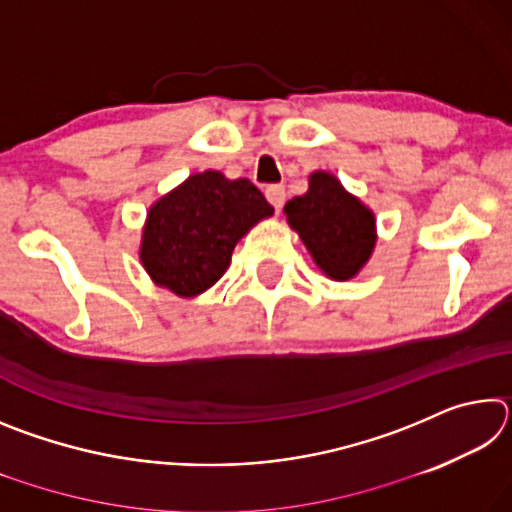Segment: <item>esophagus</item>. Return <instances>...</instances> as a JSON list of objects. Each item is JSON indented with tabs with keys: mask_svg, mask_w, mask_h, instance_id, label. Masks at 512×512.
<instances>
[{
	"mask_svg": "<svg viewBox=\"0 0 512 512\" xmlns=\"http://www.w3.org/2000/svg\"><path fill=\"white\" fill-rule=\"evenodd\" d=\"M266 198H268V203L275 207V210H280L284 201H287V192H284L282 185H268L266 187Z\"/></svg>",
	"mask_w": 512,
	"mask_h": 512,
	"instance_id": "34e87169",
	"label": "esophagus"
}]
</instances>
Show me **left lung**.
Masks as SVG:
<instances>
[{"instance_id": "1", "label": "left lung", "mask_w": 512, "mask_h": 512, "mask_svg": "<svg viewBox=\"0 0 512 512\" xmlns=\"http://www.w3.org/2000/svg\"><path fill=\"white\" fill-rule=\"evenodd\" d=\"M284 214L316 266L332 280L357 275L375 248V214L327 171L311 173L307 194L291 198Z\"/></svg>"}]
</instances>
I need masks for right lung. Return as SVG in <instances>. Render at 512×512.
Wrapping results in <instances>:
<instances>
[{
  "mask_svg": "<svg viewBox=\"0 0 512 512\" xmlns=\"http://www.w3.org/2000/svg\"><path fill=\"white\" fill-rule=\"evenodd\" d=\"M271 214L273 207L248 178L230 180L212 169L194 173L151 205L142 266L158 287L194 298L221 280L237 241Z\"/></svg>",
  "mask_w": 512,
  "mask_h": 512,
  "instance_id": "add662e5",
  "label": "right lung"
}]
</instances>
